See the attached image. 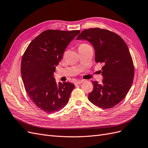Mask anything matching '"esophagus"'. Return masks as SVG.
I'll use <instances>...</instances> for the list:
<instances>
[{"label": "esophagus", "instance_id": "obj_1", "mask_svg": "<svg viewBox=\"0 0 148 148\" xmlns=\"http://www.w3.org/2000/svg\"><path fill=\"white\" fill-rule=\"evenodd\" d=\"M83 82H84V80H78V81H77V82H75V85L80 84H82Z\"/></svg>", "mask_w": 148, "mask_h": 148}]
</instances>
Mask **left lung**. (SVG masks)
Instances as JSON below:
<instances>
[{"mask_svg": "<svg viewBox=\"0 0 148 148\" xmlns=\"http://www.w3.org/2000/svg\"><path fill=\"white\" fill-rule=\"evenodd\" d=\"M77 39L90 42L95 51V61L104 64L102 83L92 82L89 101L103 109L112 108L127 96L134 78L133 60L126 43L116 33L98 28L83 30Z\"/></svg>", "mask_w": 148, "mask_h": 148, "instance_id": "obj_1", "label": "left lung"}]
</instances>
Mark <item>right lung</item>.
I'll return each mask as SVG.
<instances>
[{"label":"right lung","mask_w":148,"mask_h":148,"mask_svg":"<svg viewBox=\"0 0 148 148\" xmlns=\"http://www.w3.org/2000/svg\"><path fill=\"white\" fill-rule=\"evenodd\" d=\"M79 33V30L44 31L30 42L22 57L25 88L34 104L45 112L59 111L69 102L75 84H57L53 72L67 46Z\"/></svg>","instance_id":"1"}]
</instances>
